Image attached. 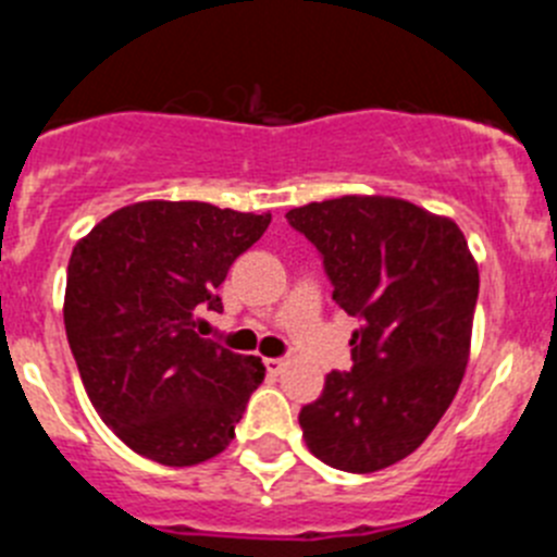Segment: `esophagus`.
<instances>
[{
  "label": "esophagus",
  "instance_id": "34e87169",
  "mask_svg": "<svg viewBox=\"0 0 557 557\" xmlns=\"http://www.w3.org/2000/svg\"><path fill=\"white\" fill-rule=\"evenodd\" d=\"M264 368H268L270 376H278V373H282L284 368H287V359H282V357H270V359H264Z\"/></svg>",
  "mask_w": 557,
  "mask_h": 557
}]
</instances>
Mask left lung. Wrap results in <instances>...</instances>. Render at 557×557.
<instances>
[{
    "label": "left lung",
    "instance_id": "8db88e82",
    "mask_svg": "<svg viewBox=\"0 0 557 557\" xmlns=\"http://www.w3.org/2000/svg\"><path fill=\"white\" fill-rule=\"evenodd\" d=\"M318 248L332 298L359 318L351 371H332L298 424L318 460L371 474L405 460L449 410L466 373L480 273L449 218L398 198L289 209Z\"/></svg>",
    "mask_w": 557,
    "mask_h": 557
}]
</instances>
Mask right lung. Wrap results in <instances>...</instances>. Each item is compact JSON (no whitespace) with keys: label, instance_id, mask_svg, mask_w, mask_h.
<instances>
[{"label":"right lung","instance_id":"1","mask_svg":"<svg viewBox=\"0 0 557 557\" xmlns=\"http://www.w3.org/2000/svg\"><path fill=\"white\" fill-rule=\"evenodd\" d=\"M268 225L270 214L145 200L72 250L69 348L95 410L136 455L195 466L231 444L264 366L200 337L198 312L223 309L218 287Z\"/></svg>","mask_w":557,"mask_h":557}]
</instances>
